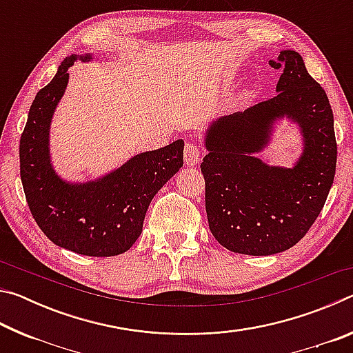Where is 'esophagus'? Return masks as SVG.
I'll return each mask as SVG.
<instances>
[{
    "mask_svg": "<svg viewBox=\"0 0 353 353\" xmlns=\"http://www.w3.org/2000/svg\"><path fill=\"white\" fill-rule=\"evenodd\" d=\"M183 157H185V163L188 166L198 165L201 162V149L196 143H187L183 149Z\"/></svg>",
    "mask_w": 353,
    "mask_h": 353,
    "instance_id": "1",
    "label": "esophagus"
}]
</instances>
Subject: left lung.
<instances>
[{"label":"left lung","mask_w":353,"mask_h":353,"mask_svg":"<svg viewBox=\"0 0 353 353\" xmlns=\"http://www.w3.org/2000/svg\"><path fill=\"white\" fill-rule=\"evenodd\" d=\"M271 67L282 68L276 97L213 121L205 137L201 171L208 227L236 254L272 255L301 241L319 216L336 170L333 112L324 88L296 51H282ZM283 116L304 135V152L292 169L270 167L253 155Z\"/></svg>","instance_id":"obj_1"}]
</instances>
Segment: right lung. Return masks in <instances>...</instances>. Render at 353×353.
<instances>
[{"instance_id": "1", "label": "right lung", "mask_w": 353, "mask_h": 353, "mask_svg": "<svg viewBox=\"0 0 353 353\" xmlns=\"http://www.w3.org/2000/svg\"><path fill=\"white\" fill-rule=\"evenodd\" d=\"M76 59H65L32 101L20 139L21 183L35 223L52 243L81 255H119L140 236L157 191L182 168L183 140L134 155L98 181H62L50 159V124Z\"/></svg>"}]
</instances>
